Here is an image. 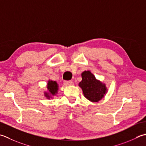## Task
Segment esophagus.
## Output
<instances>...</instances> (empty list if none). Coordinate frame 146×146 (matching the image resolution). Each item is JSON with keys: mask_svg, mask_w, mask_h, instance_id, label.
<instances>
[{"mask_svg": "<svg viewBox=\"0 0 146 146\" xmlns=\"http://www.w3.org/2000/svg\"><path fill=\"white\" fill-rule=\"evenodd\" d=\"M64 84L66 85V86H70V85H73V82L70 80V81H64Z\"/></svg>", "mask_w": 146, "mask_h": 146, "instance_id": "obj_1", "label": "esophagus"}]
</instances>
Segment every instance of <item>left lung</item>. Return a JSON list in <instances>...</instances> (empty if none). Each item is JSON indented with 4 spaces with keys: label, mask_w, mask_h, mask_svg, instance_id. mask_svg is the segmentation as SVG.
<instances>
[{
    "label": "left lung",
    "mask_w": 146,
    "mask_h": 146,
    "mask_svg": "<svg viewBox=\"0 0 146 146\" xmlns=\"http://www.w3.org/2000/svg\"><path fill=\"white\" fill-rule=\"evenodd\" d=\"M82 80L79 83L84 96L92 102H98L104 98L107 92L105 84L96 80L95 76L90 71H85L82 73Z\"/></svg>",
    "instance_id": "8db88e82"
}]
</instances>
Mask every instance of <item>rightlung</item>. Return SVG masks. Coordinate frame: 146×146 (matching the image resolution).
I'll list each match as a JSON object with an SVG mask.
<instances>
[{"label": "right lung", "mask_w": 146, "mask_h": 146, "mask_svg": "<svg viewBox=\"0 0 146 146\" xmlns=\"http://www.w3.org/2000/svg\"><path fill=\"white\" fill-rule=\"evenodd\" d=\"M47 87L48 92H45V96L48 99L50 98L51 96H54L58 93V85L56 82L52 80L48 81Z\"/></svg>", "instance_id": "1"}]
</instances>
